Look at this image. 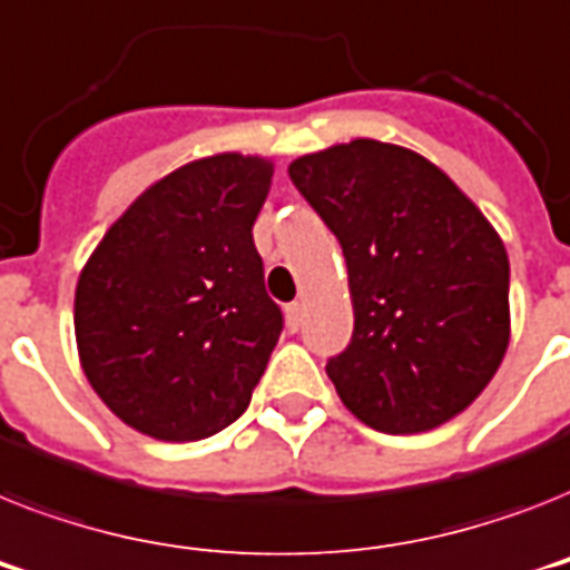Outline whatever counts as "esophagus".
<instances>
[{
  "mask_svg": "<svg viewBox=\"0 0 570 570\" xmlns=\"http://www.w3.org/2000/svg\"><path fill=\"white\" fill-rule=\"evenodd\" d=\"M301 322H304V304H301V301H293V304L286 307V327H289V331H298Z\"/></svg>",
  "mask_w": 570,
  "mask_h": 570,
  "instance_id": "34e87169",
  "label": "esophagus"
}]
</instances>
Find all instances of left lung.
<instances>
[{"mask_svg": "<svg viewBox=\"0 0 570 570\" xmlns=\"http://www.w3.org/2000/svg\"><path fill=\"white\" fill-rule=\"evenodd\" d=\"M289 178L348 263L354 336L327 377L363 424L404 436L478 401L510 345V257L480 207L419 151L360 137Z\"/></svg>", "mask_w": 570, "mask_h": 570, "instance_id": "1", "label": "left lung"}]
</instances>
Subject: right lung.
Instances as JSON below:
<instances>
[{
	"label": "right lung",
	"mask_w": 570,
	"mask_h": 570,
	"mask_svg": "<svg viewBox=\"0 0 570 570\" xmlns=\"http://www.w3.org/2000/svg\"><path fill=\"white\" fill-rule=\"evenodd\" d=\"M275 164L198 157L134 198L76 286L78 360L142 436L198 442L245 413L284 318L263 286L254 219Z\"/></svg>",
	"instance_id": "1"
}]
</instances>
